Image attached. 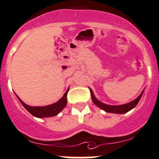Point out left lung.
Masks as SVG:
<instances>
[{
  "label": "left lung",
  "mask_w": 159,
  "mask_h": 159,
  "mask_svg": "<svg viewBox=\"0 0 159 159\" xmlns=\"http://www.w3.org/2000/svg\"><path fill=\"white\" fill-rule=\"evenodd\" d=\"M90 93H91L92 101H93V102L97 105V106L99 107V108H101V109L105 110V111H107V112L116 113V114H123V113L127 112V111H130L131 109L135 108V107L137 106V104H138L139 101H140V98H141L142 97V94H143V90L138 98H136L134 101H131V102H129V103L125 104V105H117V106H115V105H105V104L99 101L96 98H95L94 95H93V91H92V90L90 88Z\"/></svg>",
  "instance_id": "left-lung-1"
}]
</instances>
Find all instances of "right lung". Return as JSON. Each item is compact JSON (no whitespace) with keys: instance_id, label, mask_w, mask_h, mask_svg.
<instances>
[{"instance_id":"add662e5","label":"right lung","mask_w":159,"mask_h":159,"mask_svg":"<svg viewBox=\"0 0 159 159\" xmlns=\"http://www.w3.org/2000/svg\"><path fill=\"white\" fill-rule=\"evenodd\" d=\"M69 92V89L65 93L64 96L56 103L52 104V105H47V106L43 107H32L30 105H27L24 103L23 101L17 96L18 99L21 102L24 108L33 116L37 118H47V117H52V116H57L65 107L67 105V93Z\"/></svg>"}]
</instances>
